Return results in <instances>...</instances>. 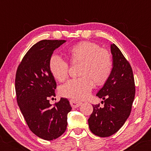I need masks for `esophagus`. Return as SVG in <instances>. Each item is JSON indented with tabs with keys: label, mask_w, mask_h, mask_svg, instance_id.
Wrapping results in <instances>:
<instances>
[{
	"label": "esophagus",
	"mask_w": 151,
	"mask_h": 151,
	"mask_svg": "<svg viewBox=\"0 0 151 151\" xmlns=\"http://www.w3.org/2000/svg\"><path fill=\"white\" fill-rule=\"evenodd\" d=\"M70 101L71 106H72L73 108H77V107L80 106L81 104V102L78 101L75 99H71Z\"/></svg>",
	"instance_id": "obj_1"
}]
</instances>
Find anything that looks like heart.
I'll use <instances>...</instances> for the list:
<instances>
[{
  "label": "heart",
  "instance_id": "heart-1",
  "mask_svg": "<svg viewBox=\"0 0 151 151\" xmlns=\"http://www.w3.org/2000/svg\"><path fill=\"white\" fill-rule=\"evenodd\" d=\"M72 62H82L80 74L82 77L70 79L60 86L62 96L82 100L89 96L93 86L108 79L113 69V60L106 50L94 42H81L69 50ZM49 70L55 79L63 81L68 76V63L60 55L54 54L49 60Z\"/></svg>",
  "mask_w": 151,
  "mask_h": 151
}]
</instances>
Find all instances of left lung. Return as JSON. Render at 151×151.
Listing matches in <instances>:
<instances>
[{
	"label": "left lung",
	"instance_id": "8db88e82",
	"mask_svg": "<svg viewBox=\"0 0 151 151\" xmlns=\"http://www.w3.org/2000/svg\"><path fill=\"white\" fill-rule=\"evenodd\" d=\"M113 69L104 85L96 93L103 107L93 105L88 119L89 129L99 137H109L122 127L131 111L135 97L134 77L129 62L115 44L111 45Z\"/></svg>",
	"mask_w": 151,
	"mask_h": 151
}]
</instances>
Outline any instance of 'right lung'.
Returning a JSON list of instances; mask_svg holds the SVG:
<instances>
[{"mask_svg":"<svg viewBox=\"0 0 151 151\" xmlns=\"http://www.w3.org/2000/svg\"><path fill=\"white\" fill-rule=\"evenodd\" d=\"M65 40H43L25 54L15 74L17 102L29 129L36 136L52 141L67 129L70 101L61 98L52 106L49 98L55 96L57 84L49 70L54 50Z\"/></svg>","mask_w":151,"mask_h":151,"instance_id":"right-lung-1","label":"right lung"}]
</instances>
